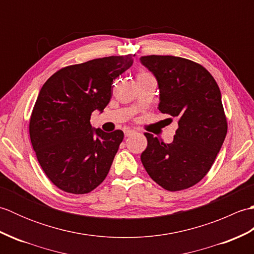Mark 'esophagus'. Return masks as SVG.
Segmentation results:
<instances>
[{"label": "esophagus", "instance_id": "1", "mask_svg": "<svg viewBox=\"0 0 254 254\" xmlns=\"http://www.w3.org/2000/svg\"><path fill=\"white\" fill-rule=\"evenodd\" d=\"M135 132H136L135 130H132V128H127V130L124 131V135L130 136V135H132V134H134Z\"/></svg>", "mask_w": 254, "mask_h": 254}]
</instances>
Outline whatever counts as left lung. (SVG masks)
<instances>
[{"label":"left lung","mask_w":254,"mask_h":254,"mask_svg":"<svg viewBox=\"0 0 254 254\" xmlns=\"http://www.w3.org/2000/svg\"><path fill=\"white\" fill-rule=\"evenodd\" d=\"M139 61L157 79L159 111L178 122L170 144L145 133L142 164L166 190H185L206 176L225 141L222 94L207 69L193 61L172 56L141 57Z\"/></svg>","instance_id":"1"}]
</instances>
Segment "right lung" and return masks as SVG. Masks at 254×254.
Wrapping results in <instances>:
<instances>
[{
    "instance_id": "1",
    "label": "right lung",
    "mask_w": 254,
    "mask_h": 254,
    "mask_svg": "<svg viewBox=\"0 0 254 254\" xmlns=\"http://www.w3.org/2000/svg\"><path fill=\"white\" fill-rule=\"evenodd\" d=\"M132 57L63 67L40 89L30 117V141L42 170L62 191L88 193L109 172L124 134L93 128L90 116L109 104L113 79L132 66Z\"/></svg>"
}]
</instances>
